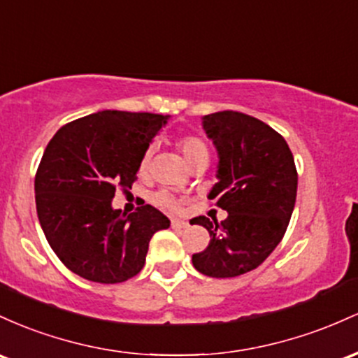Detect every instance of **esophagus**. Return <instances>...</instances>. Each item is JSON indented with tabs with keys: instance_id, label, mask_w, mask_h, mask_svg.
Here are the masks:
<instances>
[{
	"instance_id": "1",
	"label": "esophagus",
	"mask_w": 358,
	"mask_h": 358,
	"mask_svg": "<svg viewBox=\"0 0 358 358\" xmlns=\"http://www.w3.org/2000/svg\"><path fill=\"white\" fill-rule=\"evenodd\" d=\"M171 224H172V228H187L189 227V223L182 222V220H178V218H172Z\"/></svg>"
}]
</instances>
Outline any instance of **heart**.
I'll list each match as a JSON object with an SVG mask.
<instances>
[{
	"instance_id": "b5f03b06",
	"label": "heart",
	"mask_w": 358,
	"mask_h": 358,
	"mask_svg": "<svg viewBox=\"0 0 358 358\" xmlns=\"http://www.w3.org/2000/svg\"><path fill=\"white\" fill-rule=\"evenodd\" d=\"M178 145L180 148V152H182L184 159H186V162L189 164V166L191 164H194L196 160L210 157L206 143H204L201 138H198V136H192V135L182 136V138L178 142ZM152 155H154V147H148L147 150L143 152L142 159H140V167H138L140 174H147V172L150 171ZM154 201L164 208H178L179 206L178 198L167 191H159L157 194L154 196Z\"/></svg>"
}]
</instances>
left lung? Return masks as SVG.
Wrapping results in <instances>:
<instances>
[{
  "label": "left lung",
  "instance_id": "obj_1",
  "mask_svg": "<svg viewBox=\"0 0 358 358\" xmlns=\"http://www.w3.org/2000/svg\"><path fill=\"white\" fill-rule=\"evenodd\" d=\"M203 130L218 152V182L208 198L228 216L222 223L194 218L210 233V243L192 255V266L204 275L236 277L259 267L282 240L298 172L282 135L254 116L218 111L203 116Z\"/></svg>",
  "mask_w": 358,
  "mask_h": 358
}]
</instances>
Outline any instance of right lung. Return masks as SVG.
Listing matches in <instances>:
<instances>
[{"label":"right lung","instance_id":"obj_1","mask_svg":"<svg viewBox=\"0 0 358 358\" xmlns=\"http://www.w3.org/2000/svg\"><path fill=\"white\" fill-rule=\"evenodd\" d=\"M169 116L104 110L52 136L35 176L40 227L60 262L101 284L131 279L145 266L148 242L171 222L150 204L125 216L116 187L131 189L140 159Z\"/></svg>","mask_w":358,"mask_h":358}]
</instances>
